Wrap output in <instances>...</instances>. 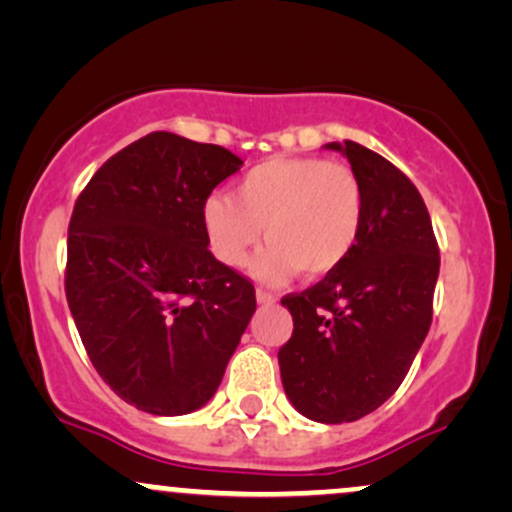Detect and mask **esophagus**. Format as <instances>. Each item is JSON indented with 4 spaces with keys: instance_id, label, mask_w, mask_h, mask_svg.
I'll return each mask as SVG.
<instances>
[{
    "instance_id": "esophagus-1",
    "label": "esophagus",
    "mask_w": 512,
    "mask_h": 512,
    "mask_svg": "<svg viewBox=\"0 0 512 512\" xmlns=\"http://www.w3.org/2000/svg\"><path fill=\"white\" fill-rule=\"evenodd\" d=\"M255 296H257V303H262V305H269V303L276 301L274 293L272 291H264V289H257Z\"/></svg>"
}]
</instances>
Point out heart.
Masks as SVG:
<instances>
[{
  "label": "heart",
  "instance_id": "heart-1",
  "mask_svg": "<svg viewBox=\"0 0 512 512\" xmlns=\"http://www.w3.org/2000/svg\"><path fill=\"white\" fill-rule=\"evenodd\" d=\"M366 219L358 175L320 156H276L257 163L231 195L204 202L211 250L228 267L248 260L262 236L269 248L255 272L281 281L293 272L322 279L354 255Z\"/></svg>",
  "mask_w": 512,
  "mask_h": 512
}]
</instances>
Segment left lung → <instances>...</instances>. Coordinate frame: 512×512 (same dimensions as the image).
Instances as JSON below:
<instances>
[{"label":"left lung","instance_id":"1","mask_svg":"<svg viewBox=\"0 0 512 512\" xmlns=\"http://www.w3.org/2000/svg\"><path fill=\"white\" fill-rule=\"evenodd\" d=\"M342 151L366 197L354 255L281 303L293 317L279 349L281 383L291 404L320 424H344L392 397L409 373L433 320L440 269L431 216L407 175L366 146Z\"/></svg>","mask_w":512,"mask_h":512}]
</instances>
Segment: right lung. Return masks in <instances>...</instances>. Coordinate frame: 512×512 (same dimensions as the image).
<instances>
[{"label":"right lung","instance_id":"1","mask_svg":"<svg viewBox=\"0 0 512 512\" xmlns=\"http://www.w3.org/2000/svg\"><path fill=\"white\" fill-rule=\"evenodd\" d=\"M243 166L216 144L151 132L76 197L64 293L93 368L158 416L209 402L255 313L248 276L216 260L204 202Z\"/></svg>","mask_w":512,"mask_h":512}]
</instances>
